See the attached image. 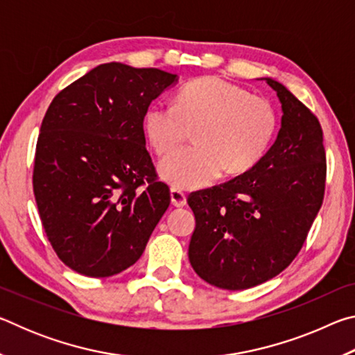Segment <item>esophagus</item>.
Here are the masks:
<instances>
[{
	"label": "esophagus",
	"mask_w": 355,
	"mask_h": 355,
	"mask_svg": "<svg viewBox=\"0 0 355 355\" xmlns=\"http://www.w3.org/2000/svg\"><path fill=\"white\" fill-rule=\"evenodd\" d=\"M171 200L173 207H184L186 205V196L184 192H182L177 188L171 189Z\"/></svg>",
	"instance_id": "1"
}]
</instances>
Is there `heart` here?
Returning <instances> with one entry per match:
<instances>
[{"mask_svg":"<svg viewBox=\"0 0 355 355\" xmlns=\"http://www.w3.org/2000/svg\"><path fill=\"white\" fill-rule=\"evenodd\" d=\"M195 128L196 144L166 158L159 172L178 188H199L222 172L241 173L258 164L277 128L268 100L219 76H203L180 89L175 105L155 101L144 131L159 156L171 155Z\"/></svg>","mask_w":355,"mask_h":355,"instance_id":"1","label":"heart"}]
</instances>
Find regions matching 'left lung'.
I'll return each instance as SVG.
<instances>
[{
	"label": "left lung",
	"instance_id": "1",
	"mask_svg": "<svg viewBox=\"0 0 355 355\" xmlns=\"http://www.w3.org/2000/svg\"><path fill=\"white\" fill-rule=\"evenodd\" d=\"M263 80L277 92L284 112L272 147L248 172L188 197L196 216L191 266L222 290H248L290 266L324 199L320 120L284 84Z\"/></svg>",
	"mask_w": 355,
	"mask_h": 355
}]
</instances>
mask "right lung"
Masks as SVG:
<instances>
[{
	"mask_svg": "<svg viewBox=\"0 0 355 355\" xmlns=\"http://www.w3.org/2000/svg\"><path fill=\"white\" fill-rule=\"evenodd\" d=\"M178 81L159 69L101 64L59 92L42 120L33 186L64 264L111 277L139 260L171 203L146 148L144 117Z\"/></svg>",
	"mask_w": 355,
	"mask_h": 355,
	"instance_id": "1",
	"label": "right lung"
}]
</instances>
